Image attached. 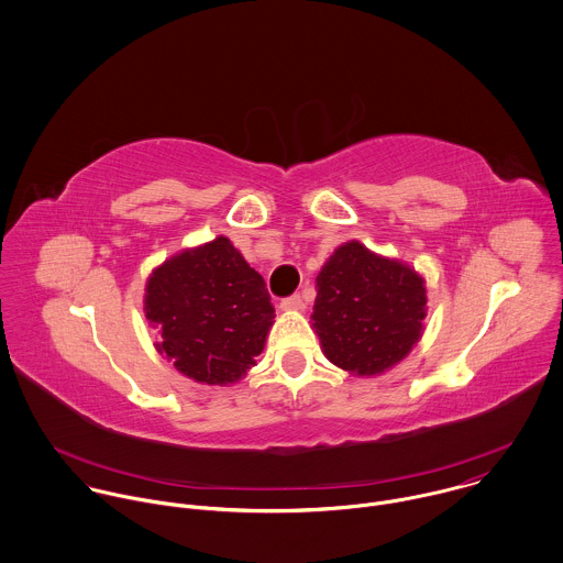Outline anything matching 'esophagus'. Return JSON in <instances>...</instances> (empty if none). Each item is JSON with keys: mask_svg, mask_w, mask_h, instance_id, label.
Returning a JSON list of instances; mask_svg holds the SVG:
<instances>
[{"mask_svg": "<svg viewBox=\"0 0 563 563\" xmlns=\"http://www.w3.org/2000/svg\"><path fill=\"white\" fill-rule=\"evenodd\" d=\"M280 309L283 311H302L305 309V300H302L300 294H294V296H289V298H285L280 302Z\"/></svg>", "mask_w": 563, "mask_h": 563, "instance_id": "34e87169", "label": "esophagus"}]
</instances>
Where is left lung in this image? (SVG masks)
Here are the masks:
<instances>
[{"instance_id":"obj_1","label":"left lung","mask_w":563,"mask_h":563,"mask_svg":"<svg viewBox=\"0 0 563 563\" xmlns=\"http://www.w3.org/2000/svg\"><path fill=\"white\" fill-rule=\"evenodd\" d=\"M313 329L331 363L376 376L402 361L422 338L424 278L358 241L339 245L316 278Z\"/></svg>"}]
</instances>
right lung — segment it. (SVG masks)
<instances>
[{
    "instance_id": "right-lung-1",
    "label": "right lung",
    "mask_w": 563,
    "mask_h": 563,
    "mask_svg": "<svg viewBox=\"0 0 563 563\" xmlns=\"http://www.w3.org/2000/svg\"><path fill=\"white\" fill-rule=\"evenodd\" d=\"M143 311L156 329V350L207 385L243 378L276 318L263 276L228 236L183 250L156 267Z\"/></svg>"
}]
</instances>
